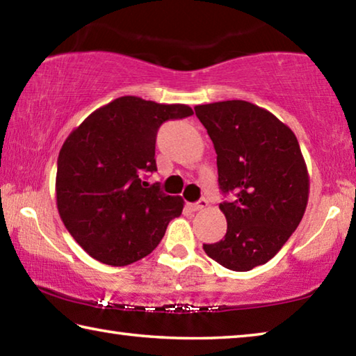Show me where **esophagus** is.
<instances>
[{"label": "esophagus", "instance_id": "34e87169", "mask_svg": "<svg viewBox=\"0 0 356 356\" xmlns=\"http://www.w3.org/2000/svg\"><path fill=\"white\" fill-rule=\"evenodd\" d=\"M206 207H207V201L206 200H200V201L195 202V204H190V209L195 210V212H197V210L206 209Z\"/></svg>", "mask_w": 356, "mask_h": 356}]
</instances>
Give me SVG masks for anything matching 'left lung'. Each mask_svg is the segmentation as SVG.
<instances>
[{"mask_svg": "<svg viewBox=\"0 0 356 356\" xmlns=\"http://www.w3.org/2000/svg\"><path fill=\"white\" fill-rule=\"evenodd\" d=\"M216 152L227 231L204 245L209 257L234 272L268 262L303 218L309 176L293 131L264 108L245 100L195 106Z\"/></svg>", "mask_w": 356, "mask_h": 356, "instance_id": "left-lung-1", "label": "left lung"}]
</instances>
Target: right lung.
Masks as SVG:
<instances>
[{
	"instance_id": "right-lung-1",
	"label": "right lung",
	"mask_w": 356,
	"mask_h": 356,
	"mask_svg": "<svg viewBox=\"0 0 356 356\" xmlns=\"http://www.w3.org/2000/svg\"><path fill=\"white\" fill-rule=\"evenodd\" d=\"M191 114L188 105L125 95L89 114L64 141L58 156V212L95 261L113 267L140 261L182 213V197L165 195L140 176L156 171L160 125Z\"/></svg>"
}]
</instances>
